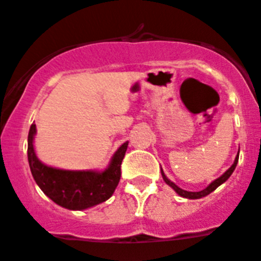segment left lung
<instances>
[{
	"instance_id": "1",
	"label": "left lung",
	"mask_w": 261,
	"mask_h": 261,
	"mask_svg": "<svg viewBox=\"0 0 261 261\" xmlns=\"http://www.w3.org/2000/svg\"><path fill=\"white\" fill-rule=\"evenodd\" d=\"M238 159H239V151H238V155L235 156V161H234V163H232L231 167H230L229 170H227V171L225 172V174L221 175V176L218 177V179H216V180H214V181H212V183L209 184V186L206 187V188H205V190L199 191V192H188V191H184V190H181V188H179V187H177L176 184L172 183L171 180H168L167 176H166L165 172H163V170H162V177H163V180L166 181V184H168V186L171 187L172 190H174L175 192L177 193V195L181 196V197H186V199H192V200L201 199V197H204V196H208L209 193L213 192V191L216 190V188H218V187H220L221 184L225 183V181L227 180V179H229L230 176H231V174H232V172H234L235 167H237Z\"/></svg>"
}]
</instances>
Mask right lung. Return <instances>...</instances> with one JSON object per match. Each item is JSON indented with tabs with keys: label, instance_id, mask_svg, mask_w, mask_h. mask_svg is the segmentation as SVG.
<instances>
[{
	"label": "right lung",
	"instance_id": "1",
	"mask_svg": "<svg viewBox=\"0 0 261 261\" xmlns=\"http://www.w3.org/2000/svg\"><path fill=\"white\" fill-rule=\"evenodd\" d=\"M35 133L36 125L32 124L27 147L30 168L36 184L53 202L70 211H84L110 199L120 181V167L128 141L117 149L105 171H73L50 167L39 161L34 149Z\"/></svg>",
	"mask_w": 261,
	"mask_h": 261
}]
</instances>
